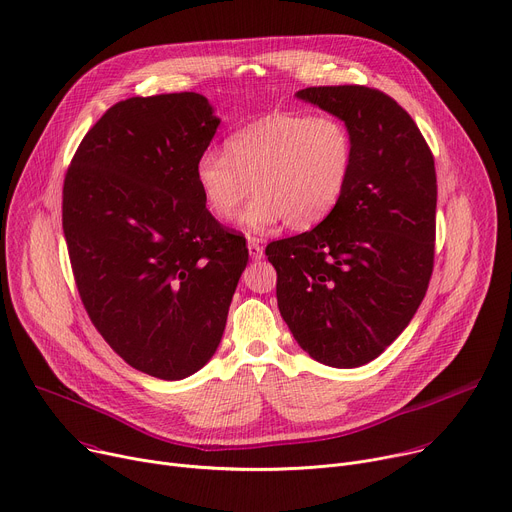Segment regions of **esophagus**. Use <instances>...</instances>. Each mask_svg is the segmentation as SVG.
<instances>
[{"label": "esophagus", "instance_id": "1", "mask_svg": "<svg viewBox=\"0 0 512 512\" xmlns=\"http://www.w3.org/2000/svg\"><path fill=\"white\" fill-rule=\"evenodd\" d=\"M247 249H249V255H251V259H253V261H259V259H263V247L259 245V241H255V239H249V243H247Z\"/></svg>", "mask_w": 512, "mask_h": 512}]
</instances>
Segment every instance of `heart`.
<instances>
[{
    "mask_svg": "<svg viewBox=\"0 0 512 512\" xmlns=\"http://www.w3.org/2000/svg\"><path fill=\"white\" fill-rule=\"evenodd\" d=\"M353 167L351 134L329 116L271 114L232 134L224 155L198 157L194 179L206 212L228 222L249 192L255 194L241 222L263 232L286 220L308 230L339 204Z\"/></svg>",
    "mask_w": 512,
    "mask_h": 512,
    "instance_id": "b5f03b06",
    "label": "heart"
}]
</instances>
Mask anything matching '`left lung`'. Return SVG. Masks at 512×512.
I'll list each match as a JSON object with an SVG mask.
<instances>
[{
    "label": "left lung",
    "instance_id": "obj_1",
    "mask_svg": "<svg viewBox=\"0 0 512 512\" xmlns=\"http://www.w3.org/2000/svg\"><path fill=\"white\" fill-rule=\"evenodd\" d=\"M298 100L345 122L353 167L335 210L273 241L277 306L316 361L369 363L408 327L433 273L437 175L429 145L390 96L363 85L306 87Z\"/></svg>",
    "mask_w": 512,
    "mask_h": 512
}]
</instances>
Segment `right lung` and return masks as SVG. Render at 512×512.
Returning <instances> with one entry per match:
<instances>
[{
    "instance_id": "1",
    "label": "right lung",
    "mask_w": 512,
    "mask_h": 512,
    "mask_svg": "<svg viewBox=\"0 0 512 512\" xmlns=\"http://www.w3.org/2000/svg\"><path fill=\"white\" fill-rule=\"evenodd\" d=\"M218 124L194 91L118 102L85 134L63 185L91 322L128 365L167 382L212 359L249 261L245 237L206 212L194 179Z\"/></svg>"
}]
</instances>
